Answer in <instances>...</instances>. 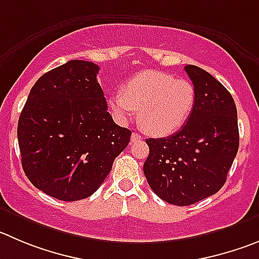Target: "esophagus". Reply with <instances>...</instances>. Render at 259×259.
<instances>
[{"label":"esophagus","instance_id":"34e87169","mask_svg":"<svg viewBox=\"0 0 259 259\" xmlns=\"http://www.w3.org/2000/svg\"><path fill=\"white\" fill-rule=\"evenodd\" d=\"M143 138L141 137V135L138 134V133H133L132 135V142H138V141H142Z\"/></svg>","mask_w":259,"mask_h":259}]
</instances>
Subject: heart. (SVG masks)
<instances>
[{"label":"heart","instance_id":"obj_1","mask_svg":"<svg viewBox=\"0 0 259 259\" xmlns=\"http://www.w3.org/2000/svg\"><path fill=\"white\" fill-rule=\"evenodd\" d=\"M195 103V88L187 79L162 71H146L130 79L125 92L111 98L110 107L120 120L139 110V122L152 135H167L188 120Z\"/></svg>","mask_w":259,"mask_h":259}]
</instances>
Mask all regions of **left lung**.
<instances>
[{
	"instance_id": "left-lung-1",
	"label": "left lung",
	"mask_w": 259,
	"mask_h": 259,
	"mask_svg": "<svg viewBox=\"0 0 259 259\" xmlns=\"http://www.w3.org/2000/svg\"><path fill=\"white\" fill-rule=\"evenodd\" d=\"M195 88L185 125L167 138H149L143 166L151 189L165 202L190 206L224 187L239 148L238 112L229 91L206 70L184 67Z\"/></svg>"
}]
</instances>
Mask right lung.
Listing matches in <instances>:
<instances>
[{
  "label": "right lung",
  "instance_id": "1",
  "mask_svg": "<svg viewBox=\"0 0 259 259\" xmlns=\"http://www.w3.org/2000/svg\"><path fill=\"white\" fill-rule=\"evenodd\" d=\"M98 70L93 62L71 60L46 72L30 89L19 117L26 178L65 202L91 197L132 137L107 112Z\"/></svg>",
  "mask_w": 259,
  "mask_h": 259
}]
</instances>
